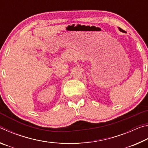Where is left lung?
Here are the masks:
<instances>
[{
  "label": "left lung",
  "mask_w": 148,
  "mask_h": 148,
  "mask_svg": "<svg viewBox=\"0 0 148 148\" xmlns=\"http://www.w3.org/2000/svg\"><path fill=\"white\" fill-rule=\"evenodd\" d=\"M118 29H119V31H121V32H125V31H123V30L121 29V28H120V27H118Z\"/></svg>",
  "instance_id": "left-lung-1"
}]
</instances>
